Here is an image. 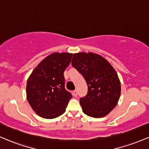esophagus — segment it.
<instances>
[{"mask_svg":"<svg viewBox=\"0 0 149 149\" xmlns=\"http://www.w3.org/2000/svg\"><path fill=\"white\" fill-rule=\"evenodd\" d=\"M77 93H78V91H77V90H74V91H72V94H73V95H74V97L77 96Z\"/></svg>","mask_w":149,"mask_h":149,"instance_id":"34e87169","label":"esophagus"}]
</instances>
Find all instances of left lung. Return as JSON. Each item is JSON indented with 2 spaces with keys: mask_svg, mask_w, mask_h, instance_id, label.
I'll use <instances>...</instances> for the list:
<instances>
[{
  "mask_svg": "<svg viewBox=\"0 0 149 149\" xmlns=\"http://www.w3.org/2000/svg\"><path fill=\"white\" fill-rule=\"evenodd\" d=\"M72 66L83 75L88 87L80 99L83 111L89 117L101 118L117 104L121 83L111 64L98 54L81 52L73 54Z\"/></svg>",
  "mask_w": 149,
  "mask_h": 149,
  "instance_id": "1",
  "label": "left lung"
}]
</instances>
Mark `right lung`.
Wrapping results in <instances>:
<instances>
[{
	"label": "right lung",
	"instance_id": "right-lung-1",
	"mask_svg": "<svg viewBox=\"0 0 149 149\" xmlns=\"http://www.w3.org/2000/svg\"><path fill=\"white\" fill-rule=\"evenodd\" d=\"M72 54L54 53L40 62L28 79L26 96L34 111L45 119L62 115L72 95L65 89V69Z\"/></svg>",
	"mask_w": 149,
	"mask_h": 149
}]
</instances>
